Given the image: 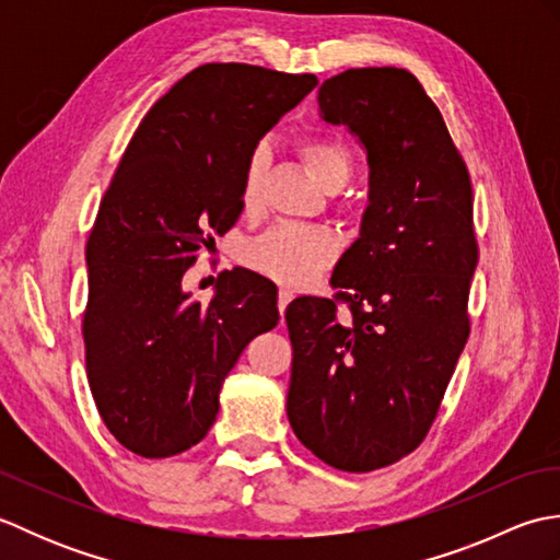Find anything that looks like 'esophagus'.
I'll list each match as a JSON object with an SVG mask.
<instances>
[{
    "mask_svg": "<svg viewBox=\"0 0 560 560\" xmlns=\"http://www.w3.org/2000/svg\"><path fill=\"white\" fill-rule=\"evenodd\" d=\"M293 301V291L289 289H279V313L283 315V311H287V305Z\"/></svg>",
    "mask_w": 560,
    "mask_h": 560,
    "instance_id": "obj_1",
    "label": "esophagus"
}]
</instances>
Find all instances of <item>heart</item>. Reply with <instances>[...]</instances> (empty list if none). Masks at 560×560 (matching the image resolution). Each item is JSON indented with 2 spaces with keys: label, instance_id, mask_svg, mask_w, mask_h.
<instances>
[{
  "label": "heart",
  "instance_id": "obj_1",
  "mask_svg": "<svg viewBox=\"0 0 560 560\" xmlns=\"http://www.w3.org/2000/svg\"><path fill=\"white\" fill-rule=\"evenodd\" d=\"M299 153L307 173L329 192H337L349 183L353 156L351 149L337 137H303ZM267 173L265 149L249 153L243 171L241 199L245 209H255L261 183ZM339 255V241L327 229H299V225H277L259 235L245 247V261L265 277L287 283V287H305L319 277Z\"/></svg>",
  "mask_w": 560,
  "mask_h": 560
}]
</instances>
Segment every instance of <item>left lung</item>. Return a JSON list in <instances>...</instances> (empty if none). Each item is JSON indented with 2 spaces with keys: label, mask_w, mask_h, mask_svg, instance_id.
I'll list each match as a JSON object with an SVG mask.
<instances>
[{
  "label": "left lung",
  "mask_w": 560,
  "mask_h": 560,
  "mask_svg": "<svg viewBox=\"0 0 560 560\" xmlns=\"http://www.w3.org/2000/svg\"><path fill=\"white\" fill-rule=\"evenodd\" d=\"M371 165V205L331 273V299L287 307V413L315 457L373 471L423 443L469 339L479 261L467 163L411 71L347 69L317 93ZM348 313L339 314L338 305Z\"/></svg>",
  "instance_id": "1"
}]
</instances>
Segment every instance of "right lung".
<instances>
[{"label": "right lung", "mask_w": 560, "mask_h": 560, "mask_svg": "<svg viewBox=\"0 0 560 560\" xmlns=\"http://www.w3.org/2000/svg\"><path fill=\"white\" fill-rule=\"evenodd\" d=\"M315 86V74L201 65L129 139L89 233L81 335L101 419L135 455L197 445L217 421L223 377L279 323L277 287L255 271H221L207 305L183 277L241 217L257 141Z\"/></svg>", "instance_id": "1"}]
</instances>
